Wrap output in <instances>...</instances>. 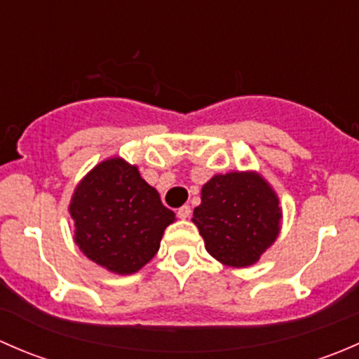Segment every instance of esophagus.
<instances>
[{
	"label": "esophagus",
	"instance_id": "1",
	"mask_svg": "<svg viewBox=\"0 0 359 359\" xmlns=\"http://www.w3.org/2000/svg\"><path fill=\"white\" fill-rule=\"evenodd\" d=\"M177 217H179V219H189V217H191V206L189 205L180 206V208L177 210Z\"/></svg>",
	"mask_w": 359,
	"mask_h": 359
}]
</instances>
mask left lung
Instances as JSON below:
<instances>
[{"label": "left lung", "instance_id": "8db88e82", "mask_svg": "<svg viewBox=\"0 0 359 359\" xmlns=\"http://www.w3.org/2000/svg\"><path fill=\"white\" fill-rule=\"evenodd\" d=\"M280 220V201L269 184L243 172L208 180L193 215L210 255L233 267L255 264L278 238Z\"/></svg>", "mask_w": 359, "mask_h": 359}]
</instances>
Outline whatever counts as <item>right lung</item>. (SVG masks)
<instances>
[{
	"label": "right lung",
	"instance_id": "obj_1",
	"mask_svg": "<svg viewBox=\"0 0 359 359\" xmlns=\"http://www.w3.org/2000/svg\"><path fill=\"white\" fill-rule=\"evenodd\" d=\"M69 212L76 245L90 260L118 274L137 273L159 250L175 213L121 158L97 165L79 182Z\"/></svg>",
	"mask_w": 359,
	"mask_h": 359
}]
</instances>
